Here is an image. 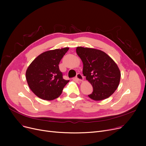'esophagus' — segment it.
<instances>
[{"instance_id": "34e87169", "label": "esophagus", "mask_w": 146, "mask_h": 146, "mask_svg": "<svg viewBox=\"0 0 146 146\" xmlns=\"http://www.w3.org/2000/svg\"><path fill=\"white\" fill-rule=\"evenodd\" d=\"M76 78L79 81H82L83 80V76L80 73H79L77 74V75H76Z\"/></svg>"}]
</instances>
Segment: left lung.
Wrapping results in <instances>:
<instances>
[{"label": "left lung", "mask_w": 146, "mask_h": 146, "mask_svg": "<svg viewBox=\"0 0 146 146\" xmlns=\"http://www.w3.org/2000/svg\"><path fill=\"white\" fill-rule=\"evenodd\" d=\"M76 52L83 64V74L92 85L93 92L88 96L95 101L109 98L117 89L121 78L115 61L104 51L78 47Z\"/></svg>", "instance_id": "8db88e82"}]
</instances>
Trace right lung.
Segmentation results:
<instances>
[{"mask_svg": "<svg viewBox=\"0 0 146 146\" xmlns=\"http://www.w3.org/2000/svg\"><path fill=\"white\" fill-rule=\"evenodd\" d=\"M66 47L45 51L34 60L28 67L26 79L33 92L44 100L58 97L69 80H64L58 67L60 61L68 50Z\"/></svg>", "mask_w": 146, "mask_h": 146, "instance_id": "right-lung-1", "label": "right lung"}]
</instances>
